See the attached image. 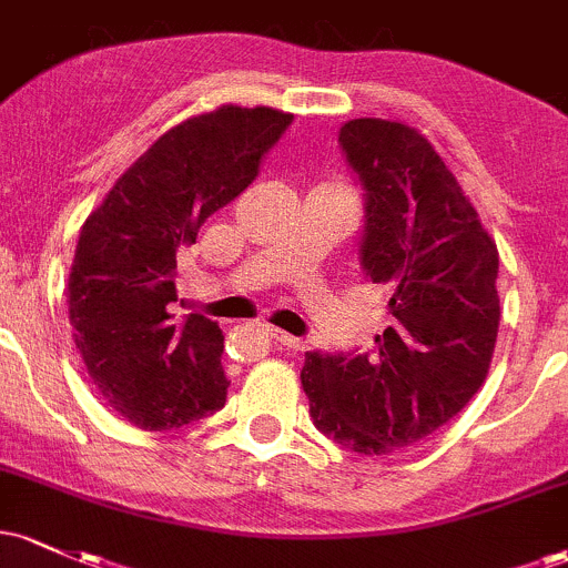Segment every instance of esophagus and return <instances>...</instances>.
Here are the masks:
<instances>
[{
  "instance_id": "34e87169",
  "label": "esophagus",
  "mask_w": 568,
  "mask_h": 568,
  "mask_svg": "<svg viewBox=\"0 0 568 568\" xmlns=\"http://www.w3.org/2000/svg\"><path fill=\"white\" fill-rule=\"evenodd\" d=\"M266 332H270V336L274 342H280V345H285V347H291V351H302L304 347V342L298 339V336H294V334H285L283 328H274V326H266Z\"/></svg>"
}]
</instances>
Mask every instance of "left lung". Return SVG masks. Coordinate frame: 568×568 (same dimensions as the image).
Instances as JSON below:
<instances>
[{"mask_svg":"<svg viewBox=\"0 0 568 568\" xmlns=\"http://www.w3.org/2000/svg\"><path fill=\"white\" fill-rule=\"evenodd\" d=\"M339 148L364 191L358 258L388 296L369 351H313L302 385L315 428L361 456L417 445L469 404L498 334V251L432 142L355 118Z\"/></svg>","mask_w":568,"mask_h":568,"instance_id":"1","label":"left lung"}]
</instances>
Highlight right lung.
Listing matches in <instances>:
<instances>
[{
  "instance_id": "1",
  "label": "right lung",
  "mask_w": 568,
  "mask_h": 568,
  "mask_svg": "<svg viewBox=\"0 0 568 568\" xmlns=\"http://www.w3.org/2000/svg\"><path fill=\"white\" fill-rule=\"evenodd\" d=\"M294 115L217 108L153 142L83 223L70 272V323L91 383L118 415L170 432L226 404L223 332L172 315L178 253L258 178Z\"/></svg>"
}]
</instances>
